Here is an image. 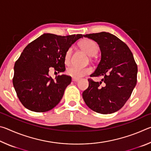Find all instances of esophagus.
Returning a JSON list of instances; mask_svg holds the SVG:
<instances>
[{"label":"esophagus","mask_w":151,"mask_h":151,"mask_svg":"<svg viewBox=\"0 0 151 151\" xmlns=\"http://www.w3.org/2000/svg\"><path fill=\"white\" fill-rule=\"evenodd\" d=\"M78 80H79V79L77 78H75V77H73L72 78V81L73 82H77Z\"/></svg>","instance_id":"obj_1"}]
</instances>
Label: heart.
Listing matches in <instances>:
<instances>
[{
	"mask_svg": "<svg viewBox=\"0 0 151 151\" xmlns=\"http://www.w3.org/2000/svg\"><path fill=\"white\" fill-rule=\"evenodd\" d=\"M79 46L90 57L95 55L99 51V47L95 42L91 39H84L79 42ZM71 55H72V48H69L66 50L65 55V64H69ZM91 72V68L89 67H80L77 66H70L66 69V73L75 78H81L85 76Z\"/></svg>",
	"mask_w": 151,
	"mask_h": 151,
	"instance_id": "obj_1",
	"label": "heart"
}]
</instances>
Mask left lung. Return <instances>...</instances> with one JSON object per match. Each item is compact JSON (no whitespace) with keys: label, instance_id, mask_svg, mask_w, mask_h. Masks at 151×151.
<instances>
[{"label":"left lung","instance_id":"left-lung-1","mask_svg":"<svg viewBox=\"0 0 151 151\" xmlns=\"http://www.w3.org/2000/svg\"><path fill=\"white\" fill-rule=\"evenodd\" d=\"M83 36L99 46L101 60L91 76L103 78L100 82L88 79V87L83 93V98L93 111L113 113L124 106L136 86L138 69L133 55L124 42L109 32Z\"/></svg>","mask_w":151,"mask_h":151}]
</instances>
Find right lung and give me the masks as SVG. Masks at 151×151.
Listing matches in <instances>:
<instances>
[{
  "label": "right lung",
  "instance_id": "add662e5",
  "mask_svg": "<svg viewBox=\"0 0 151 151\" xmlns=\"http://www.w3.org/2000/svg\"><path fill=\"white\" fill-rule=\"evenodd\" d=\"M82 35L62 37L45 33L28 45L14 66V88L25 108L31 111H50L60 103L71 77L58 75L52 79L50 67L58 73L65 70V55Z\"/></svg>",
  "mask_w": 151,
  "mask_h": 151
}]
</instances>
